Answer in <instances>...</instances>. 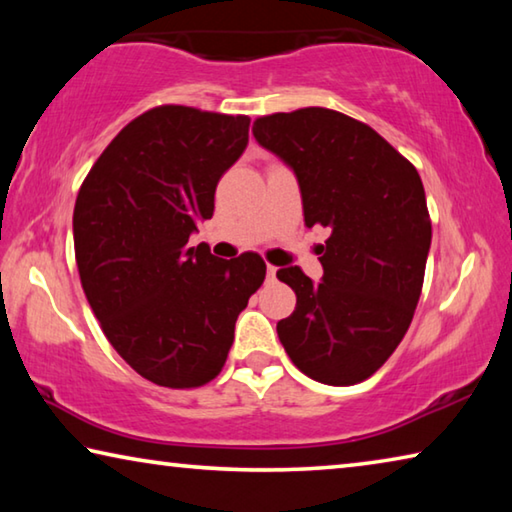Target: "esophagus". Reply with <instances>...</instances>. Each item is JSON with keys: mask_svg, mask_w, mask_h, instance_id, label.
Instances as JSON below:
<instances>
[{"mask_svg": "<svg viewBox=\"0 0 512 512\" xmlns=\"http://www.w3.org/2000/svg\"><path fill=\"white\" fill-rule=\"evenodd\" d=\"M275 275H277V268L268 264V268H266V280H268V282H273V280H275Z\"/></svg>", "mask_w": 512, "mask_h": 512, "instance_id": "1", "label": "esophagus"}]
</instances>
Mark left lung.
<instances>
[{
	"label": "left lung",
	"instance_id": "left-lung-1",
	"mask_svg": "<svg viewBox=\"0 0 512 512\" xmlns=\"http://www.w3.org/2000/svg\"><path fill=\"white\" fill-rule=\"evenodd\" d=\"M255 140L296 171L305 225L329 228L323 282L277 271L296 311L277 323L307 377L352 386L384 366L409 329L431 246L418 169L368 124L329 108L257 117Z\"/></svg>",
	"mask_w": 512,
	"mask_h": 512
}]
</instances>
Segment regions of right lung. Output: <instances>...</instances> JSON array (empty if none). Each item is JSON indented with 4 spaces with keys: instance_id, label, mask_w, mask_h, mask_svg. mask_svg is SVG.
<instances>
[{
    "instance_id": "right-lung-1",
    "label": "right lung",
    "mask_w": 512,
    "mask_h": 512,
    "mask_svg": "<svg viewBox=\"0 0 512 512\" xmlns=\"http://www.w3.org/2000/svg\"><path fill=\"white\" fill-rule=\"evenodd\" d=\"M250 117L158 106L121 128L74 205V255L103 334L137 375L198 388L219 375L262 287L257 253L219 259L189 235L248 144Z\"/></svg>"
}]
</instances>
